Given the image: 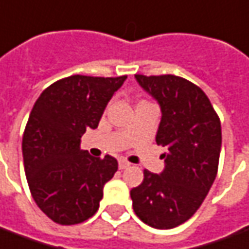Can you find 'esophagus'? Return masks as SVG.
<instances>
[{"mask_svg":"<svg viewBox=\"0 0 249 249\" xmlns=\"http://www.w3.org/2000/svg\"><path fill=\"white\" fill-rule=\"evenodd\" d=\"M130 166V163H128L126 160H120L119 161V168L120 170H125V168H128Z\"/></svg>","mask_w":249,"mask_h":249,"instance_id":"34e87169","label":"esophagus"}]
</instances>
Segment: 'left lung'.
<instances>
[{
	"instance_id": "1",
	"label": "left lung",
	"mask_w": 249,
	"mask_h": 249,
	"mask_svg": "<svg viewBox=\"0 0 249 249\" xmlns=\"http://www.w3.org/2000/svg\"><path fill=\"white\" fill-rule=\"evenodd\" d=\"M159 104L161 119L156 142L166 147L164 170H144L142 185L130 190L133 210L156 229L187 221L214 182L221 151V124L201 89L175 75H135Z\"/></svg>"
}]
</instances>
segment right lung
<instances>
[{"instance_id":"obj_1","label":"right lung","mask_w":249,"mask_h":249,"mask_svg":"<svg viewBox=\"0 0 249 249\" xmlns=\"http://www.w3.org/2000/svg\"><path fill=\"white\" fill-rule=\"evenodd\" d=\"M125 79L69 76L35 102L22 136L24 170L35 202L56 224L74 225L94 215L104 186L119 168L113 156L100 159L81 149V137L98 126Z\"/></svg>"}]
</instances>
